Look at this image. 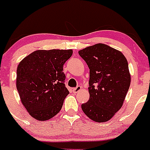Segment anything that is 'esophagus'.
I'll use <instances>...</instances> for the list:
<instances>
[{
    "label": "esophagus",
    "instance_id": "esophagus-1",
    "mask_svg": "<svg viewBox=\"0 0 150 150\" xmlns=\"http://www.w3.org/2000/svg\"><path fill=\"white\" fill-rule=\"evenodd\" d=\"M81 89H82V87H81V86H77V87L73 89V93H75V94H76V93L78 92L79 91H80Z\"/></svg>",
    "mask_w": 150,
    "mask_h": 150
}]
</instances>
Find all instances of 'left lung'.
I'll list each match as a JSON object with an SVG mask.
<instances>
[{
	"label": "left lung",
	"instance_id": "obj_1",
	"mask_svg": "<svg viewBox=\"0 0 150 150\" xmlns=\"http://www.w3.org/2000/svg\"><path fill=\"white\" fill-rule=\"evenodd\" d=\"M89 68V99L82 104L88 118L108 121L122 107L130 85V74L124 55L104 44L79 51Z\"/></svg>",
	"mask_w": 150,
	"mask_h": 150
}]
</instances>
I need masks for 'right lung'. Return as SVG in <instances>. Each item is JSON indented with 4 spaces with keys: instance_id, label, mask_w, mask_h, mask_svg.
I'll use <instances>...</instances> for the list:
<instances>
[{
    "instance_id": "right-lung-1",
    "label": "right lung",
    "mask_w": 150,
    "mask_h": 150,
    "mask_svg": "<svg viewBox=\"0 0 150 150\" xmlns=\"http://www.w3.org/2000/svg\"><path fill=\"white\" fill-rule=\"evenodd\" d=\"M72 54V49L37 50L19 63L17 89L23 106L35 119L49 120L61 111L69 94L63 67Z\"/></svg>"
}]
</instances>
